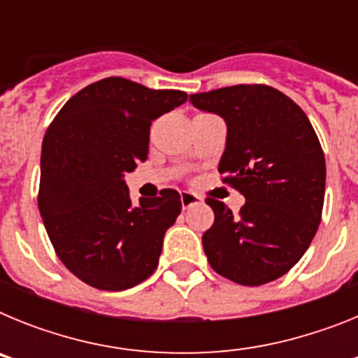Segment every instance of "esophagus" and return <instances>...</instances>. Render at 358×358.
<instances>
[{
	"label": "esophagus",
	"mask_w": 358,
	"mask_h": 358,
	"mask_svg": "<svg viewBox=\"0 0 358 358\" xmlns=\"http://www.w3.org/2000/svg\"><path fill=\"white\" fill-rule=\"evenodd\" d=\"M199 201H201V197L195 194H192V192H188V189H182L181 192V204L185 210L189 206H194L195 202H199Z\"/></svg>",
	"instance_id": "1"
}]
</instances>
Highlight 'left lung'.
<instances>
[{"instance_id":"1","label":"left lung","mask_w":358,"mask_h":358,"mask_svg":"<svg viewBox=\"0 0 358 358\" xmlns=\"http://www.w3.org/2000/svg\"><path fill=\"white\" fill-rule=\"evenodd\" d=\"M189 102L226 122L218 172L245 197L238 215L206 199L215 213L202 235L208 262L240 285L278 280L301 260L321 222L327 163L317 134L301 107L271 85L220 87Z\"/></svg>"}]
</instances>
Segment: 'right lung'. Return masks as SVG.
<instances>
[{
  "label": "right lung",
  "mask_w": 358,
  "mask_h": 358,
  "mask_svg": "<svg viewBox=\"0 0 358 358\" xmlns=\"http://www.w3.org/2000/svg\"><path fill=\"white\" fill-rule=\"evenodd\" d=\"M186 100L185 91L109 77L69 98L50 123L39 211L57 256L87 285L127 290L156 271L181 197L166 188L134 206L123 173L147 159L152 122Z\"/></svg>",
  "instance_id": "right-lung-1"
}]
</instances>
